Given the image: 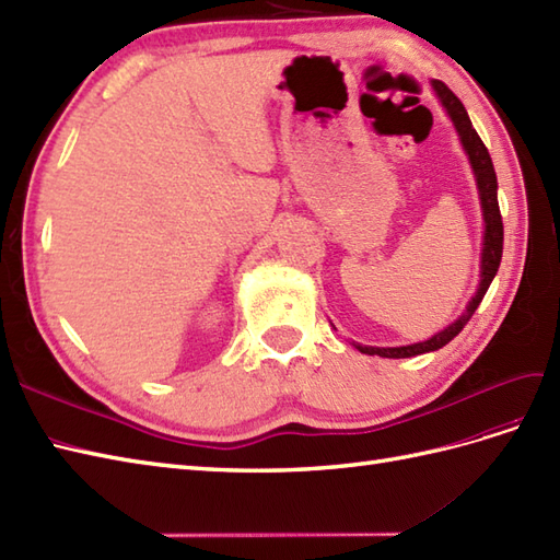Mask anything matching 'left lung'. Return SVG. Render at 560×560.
Wrapping results in <instances>:
<instances>
[{"instance_id":"left-lung-1","label":"left lung","mask_w":560,"mask_h":560,"mask_svg":"<svg viewBox=\"0 0 560 560\" xmlns=\"http://www.w3.org/2000/svg\"><path fill=\"white\" fill-rule=\"evenodd\" d=\"M433 88L440 96L442 106L447 108L450 118L456 127L458 137H462L464 149L470 158L472 172H476L478 179V189H480V203H482V214H485V243H482V279L478 285L476 298L470 300L466 312L458 317L452 326L444 328L438 336H433L430 340L423 342H413V346H405V348H366V346H357V350L364 354H378V357H390V360H402V357H417L423 352H433L440 350L442 346L462 334V328L470 322L472 312L478 310V305L482 303V298L490 289V283L497 275V269L501 265V253H504V222H501V212H499V200H497V175H494V165L490 151L482 143V139L478 137V132L472 130V122L468 118V113L464 108V104L458 102V96L447 88V84L433 80Z\"/></svg>"}]
</instances>
